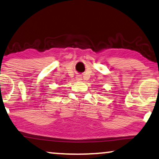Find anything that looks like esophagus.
Listing matches in <instances>:
<instances>
[{
  "instance_id": "esophagus-1",
  "label": "esophagus",
  "mask_w": 159,
  "mask_h": 159,
  "mask_svg": "<svg viewBox=\"0 0 159 159\" xmlns=\"http://www.w3.org/2000/svg\"><path fill=\"white\" fill-rule=\"evenodd\" d=\"M76 80H82V77L80 76V75H77V77H76Z\"/></svg>"
}]
</instances>
